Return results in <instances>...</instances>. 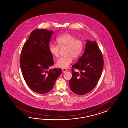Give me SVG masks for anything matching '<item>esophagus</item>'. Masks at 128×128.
Segmentation results:
<instances>
[{"mask_svg":"<svg viewBox=\"0 0 128 128\" xmlns=\"http://www.w3.org/2000/svg\"><path fill=\"white\" fill-rule=\"evenodd\" d=\"M67 70H66V69H64V68H63L62 69V72H63V73H65L66 72H67Z\"/></svg>","mask_w":128,"mask_h":128,"instance_id":"34e87169","label":"esophagus"}]
</instances>
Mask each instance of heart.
I'll return each instance as SVG.
<instances>
[{
  "label": "heart",
  "instance_id": "b5f03b06",
  "mask_svg": "<svg viewBox=\"0 0 128 128\" xmlns=\"http://www.w3.org/2000/svg\"><path fill=\"white\" fill-rule=\"evenodd\" d=\"M56 42L58 46L50 44L48 46L49 52L55 57H58L60 48H64V54L65 55L58 60L56 65L58 68H66L72 62V57L76 59L82 54L84 49V42L82 40L76 39L75 36L67 33L58 36Z\"/></svg>",
  "mask_w": 128,
  "mask_h": 128
}]
</instances>
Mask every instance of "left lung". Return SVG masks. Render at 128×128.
<instances>
[{
  "label": "left lung",
  "instance_id": "8db88e82",
  "mask_svg": "<svg viewBox=\"0 0 128 128\" xmlns=\"http://www.w3.org/2000/svg\"><path fill=\"white\" fill-rule=\"evenodd\" d=\"M104 64L102 52L96 42L87 40L82 56L72 66V78L69 81L71 91L83 95L92 90L101 77ZM74 68L80 72H75Z\"/></svg>",
  "mask_w": 128,
  "mask_h": 128
}]
</instances>
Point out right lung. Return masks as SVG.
<instances>
[{"instance_id": "add662e5", "label": "right lung", "mask_w": 128, "mask_h": 128, "mask_svg": "<svg viewBox=\"0 0 128 128\" xmlns=\"http://www.w3.org/2000/svg\"><path fill=\"white\" fill-rule=\"evenodd\" d=\"M53 30L36 29L30 34L22 48L20 64L28 86L40 94L50 92L62 73L61 68L48 70L54 64L48 46Z\"/></svg>"}]
</instances>
